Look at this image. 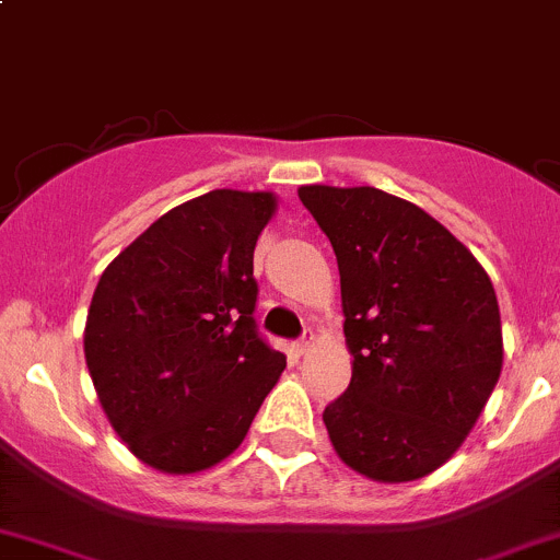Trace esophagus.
I'll list each match as a JSON object with an SVG mask.
<instances>
[{"mask_svg":"<svg viewBox=\"0 0 560 560\" xmlns=\"http://www.w3.org/2000/svg\"><path fill=\"white\" fill-rule=\"evenodd\" d=\"M312 339H314L312 328H306V330H303V336H301V339H298L295 345H292V347H295V352H298V355H303V352H306L308 347H312Z\"/></svg>","mask_w":560,"mask_h":560,"instance_id":"obj_1","label":"esophagus"}]
</instances>
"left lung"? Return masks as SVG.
<instances>
[{
    "mask_svg": "<svg viewBox=\"0 0 560 560\" xmlns=\"http://www.w3.org/2000/svg\"><path fill=\"white\" fill-rule=\"evenodd\" d=\"M341 281L352 377L323 412L336 454L374 481L441 468L474 430L503 363L498 298L430 213L372 186H303Z\"/></svg>",
    "mask_w": 560,
    "mask_h": 560,
    "instance_id": "obj_1",
    "label": "left lung"
}]
</instances>
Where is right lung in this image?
<instances>
[{
    "mask_svg": "<svg viewBox=\"0 0 560 560\" xmlns=\"http://www.w3.org/2000/svg\"><path fill=\"white\" fill-rule=\"evenodd\" d=\"M273 210L268 191L188 199L97 281L86 369L114 432L150 468L197 474L230 457L284 372L254 319V246Z\"/></svg>",
    "mask_w": 560,
    "mask_h": 560,
    "instance_id": "1",
    "label": "right lung"
}]
</instances>
